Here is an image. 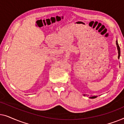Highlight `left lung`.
I'll return each instance as SVG.
<instances>
[{"label":"left lung","mask_w":124,"mask_h":124,"mask_svg":"<svg viewBox=\"0 0 124 124\" xmlns=\"http://www.w3.org/2000/svg\"><path fill=\"white\" fill-rule=\"evenodd\" d=\"M116 45H117V50H118V58L120 59V48L119 47V46H118V42H117V40H116ZM97 97L96 96H92V97H90V98H91V99H94V98H95Z\"/></svg>","instance_id":"8db88e82"}]
</instances>
